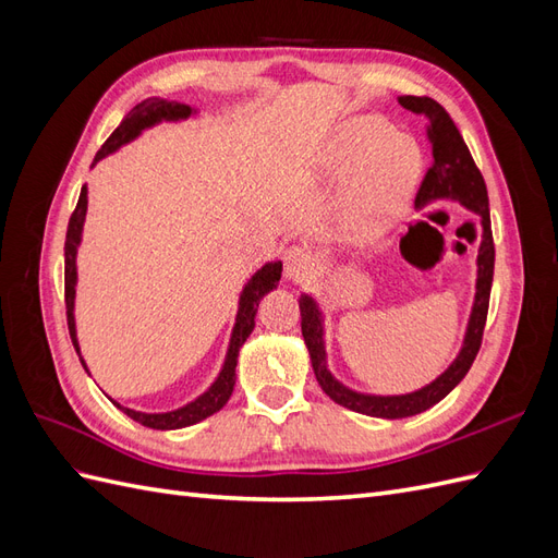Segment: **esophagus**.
I'll return each instance as SVG.
<instances>
[{"mask_svg": "<svg viewBox=\"0 0 558 558\" xmlns=\"http://www.w3.org/2000/svg\"><path fill=\"white\" fill-rule=\"evenodd\" d=\"M316 267L314 253L305 246H291L283 253V275L291 281H305Z\"/></svg>", "mask_w": 558, "mask_h": 558, "instance_id": "esophagus-1", "label": "esophagus"}]
</instances>
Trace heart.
<instances>
[{
	"mask_svg": "<svg viewBox=\"0 0 558 558\" xmlns=\"http://www.w3.org/2000/svg\"><path fill=\"white\" fill-rule=\"evenodd\" d=\"M318 174L335 185L353 179L340 214L347 240L375 238L410 197L421 174L418 148L379 116H361L335 130L318 158Z\"/></svg>",
	"mask_w": 558,
	"mask_h": 558,
	"instance_id": "heart-1",
	"label": "heart"
}]
</instances>
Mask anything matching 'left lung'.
Masks as SVG:
<instances>
[{"mask_svg": "<svg viewBox=\"0 0 558 558\" xmlns=\"http://www.w3.org/2000/svg\"><path fill=\"white\" fill-rule=\"evenodd\" d=\"M400 107L412 113L426 116L428 121V140L433 144V165L418 185V193L414 205L426 207L435 199L451 197L459 199L470 211H475L482 221V244L477 256V293H475V307L470 314V324L465 332V342L459 356L449 365L447 373H442L433 384L424 386L421 391L408 396H363L351 391V388L337 381L326 367V347H324V320L316 302L310 295L300 298V326L302 337L312 356L314 375L320 388L342 408L353 412H361L367 416L379 418H404L426 412L433 404L440 402L451 388L459 384L477 359V351L482 347V335L486 326L488 314V298H492V283H494V263H496V248H494V234H492V214H488V195L482 172L477 170L475 160H472L470 150L461 137L459 128L451 121V116L442 105H437L430 97H414L402 95L398 97Z\"/></svg>", "mask_w": 558, "mask_h": 558, "instance_id": "8db88e82", "label": "left lung"}]
</instances>
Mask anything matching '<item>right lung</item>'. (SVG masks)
<instances>
[{"instance_id": "right-lung-1", "label": "right lung", "mask_w": 558, "mask_h": 558, "mask_svg": "<svg viewBox=\"0 0 558 558\" xmlns=\"http://www.w3.org/2000/svg\"><path fill=\"white\" fill-rule=\"evenodd\" d=\"M193 113V109L189 105L181 102H167V99L160 97H148L144 102H140L134 107L125 118L123 123L118 125L111 137L102 144V148L97 150V156L93 160L99 162L105 156L113 154L116 148H121L123 144H128L130 140L137 137V134L144 128L156 125L160 121H179V118H189ZM86 211H88V189L83 185L76 209L70 218V226H66V240H64V305H66V326H70V335L74 349L78 351V342H76V326H74V286H76V248L81 242V232H83V221H86ZM281 279V263H267L263 265L256 275L251 277V281L244 286V291L240 295V310H238V324H234L232 337H230V349L228 356L223 363L221 375L211 384V388L207 393H202L197 400H193L191 404H185L181 410L174 412H165V414H144V412H134L128 408H121V404L113 402L118 410H123L130 418L137 421V424L146 426V428H156V430H174V428H185L193 426L197 421L211 416L214 412H218L223 404L230 400L232 388H234V367H238V353L242 349V344L246 342V337L251 335L253 326H256V312H258V302L263 300V295L267 291H272L277 281ZM83 363V361H81ZM86 367V363H83Z\"/></svg>"}]
</instances>
